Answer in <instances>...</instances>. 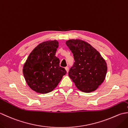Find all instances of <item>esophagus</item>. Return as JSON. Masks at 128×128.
Masks as SVG:
<instances>
[{
    "instance_id": "1",
    "label": "esophagus",
    "mask_w": 128,
    "mask_h": 128,
    "mask_svg": "<svg viewBox=\"0 0 128 128\" xmlns=\"http://www.w3.org/2000/svg\"><path fill=\"white\" fill-rule=\"evenodd\" d=\"M65 69H66V71L67 72H69V68H68V67L66 66V67L65 68Z\"/></svg>"
}]
</instances>
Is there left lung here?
Wrapping results in <instances>:
<instances>
[{
    "label": "left lung",
    "mask_w": 128,
    "mask_h": 128,
    "mask_svg": "<svg viewBox=\"0 0 128 128\" xmlns=\"http://www.w3.org/2000/svg\"><path fill=\"white\" fill-rule=\"evenodd\" d=\"M66 44L72 53L75 60L69 70V77L80 91H95L104 80L107 74L104 59L96 49L84 40H70Z\"/></svg>",
    "instance_id": "1"
}]
</instances>
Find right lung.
<instances>
[{
	"label": "right lung",
	"mask_w": 128,
	"mask_h": 128,
	"mask_svg": "<svg viewBox=\"0 0 128 128\" xmlns=\"http://www.w3.org/2000/svg\"><path fill=\"white\" fill-rule=\"evenodd\" d=\"M58 42L56 40L42 42L30 54L23 68L28 85L40 94L52 91L66 71L59 66V59L55 56Z\"/></svg>",
	"instance_id": "obj_1"
}]
</instances>
